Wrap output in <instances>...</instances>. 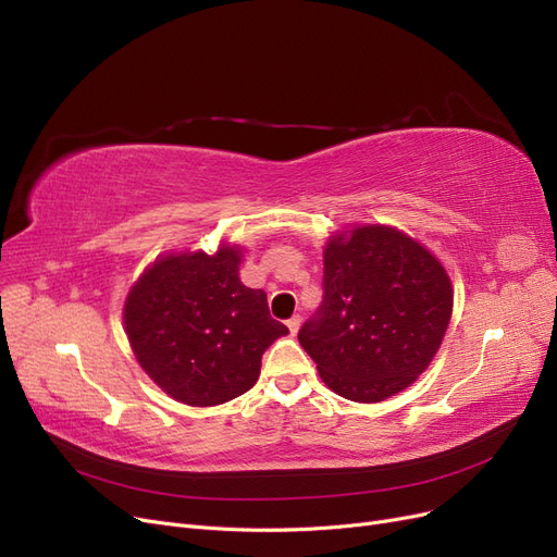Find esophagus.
Segmentation results:
<instances>
[{
    "instance_id": "34e87169",
    "label": "esophagus",
    "mask_w": 557,
    "mask_h": 557,
    "mask_svg": "<svg viewBox=\"0 0 557 557\" xmlns=\"http://www.w3.org/2000/svg\"><path fill=\"white\" fill-rule=\"evenodd\" d=\"M286 327H289V333L292 335H296L298 333V327H300V317L296 314V317H292L289 321H286Z\"/></svg>"
}]
</instances>
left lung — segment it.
Listing matches in <instances>:
<instances>
[{
	"mask_svg": "<svg viewBox=\"0 0 557 557\" xmlns=\"http://www.w3.org/2000/svg\"><path fill=\"white\" fill-rule=\"evenodd\" d=\"M451 314L441 261L393 226L327 240L323 300L298 342L337 395L374 404L401 393L434 360Z\"/></svg>",
	"mask_w": 557,
	"mask_h": 557,
	"instance_id": "obj_1",
	"label": "left lung"
}]
</instances>
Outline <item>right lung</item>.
Segmentation results:
<instances>
[{"label": "right lung", "instance_id": "1", "mask_svg": "<svg viewBox=\"0 0 557 557\" xmlns=\"http://www.w3.org/2000/svg\"><path fill=\"white\" fill-rule=\"evenodd\" d=\"M238 265L234 247L164 257L123 307L141 369L188 406H218L247 393L265 348L289 333L268 312L265 294L238 280Z\"/></svg>", "mask_w": 557, "mask_h": 557}]
</instances>
